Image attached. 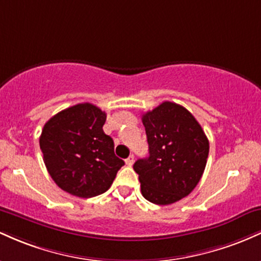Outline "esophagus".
Segmentation results:
<instances>
[{
	"label": "esophagus",
	"mask_w": 261,
	"mask_h": 261,
	"mask_svg": "<svg viewBox=\"0 0 261 261\" xmlns=\"http://www.w3.org/2000/svg\"><path fill=\"white\" fill-rule=\"evenodd\" d=\"M133 163H134V156H133V155H130L129 158H127V159H125V164H127L128 166L133 165Z\"/></svg>",
	"instance_id": "1"
}]
</instances>
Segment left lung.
Wrapping results in <instances>:
<instances>
[{
  "label": "left lung",
  "mask_w": 261,
  "mask_h": 261,
  "mask_svg": "<svg viewBox=\"0 0 261 261\" xmlns=\"http://www.w3.org/2000/svg\"><path fill=\"white\" fill-rule=\"evenodd\" d=\"M149 156L134 163L145 200L171 204L192 192L201 180L210 143L185 107L165 101L142 117Z\"/></svg>",
  "instance_id": "8db88e82"
}]
</instances>
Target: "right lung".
Here are the masks:
<instances>
[{
    "instance_id": "1",
    "label": "right lung",
    "mask_w": 261,
    "mask_h": 261,
    "mask_svg": "<svg viewBox=\"0 0 261 261\" xmlns=\"http://www.w3.org/2000/svg\"><path fill=\"white\" fill-rule=\"evenodd\" d=\"M106 113L92 103H79L53 116L39 138L44 164L54 182L81 198L110 189L124 162L105 134Z\"/></svg>"
}]
</instances>
